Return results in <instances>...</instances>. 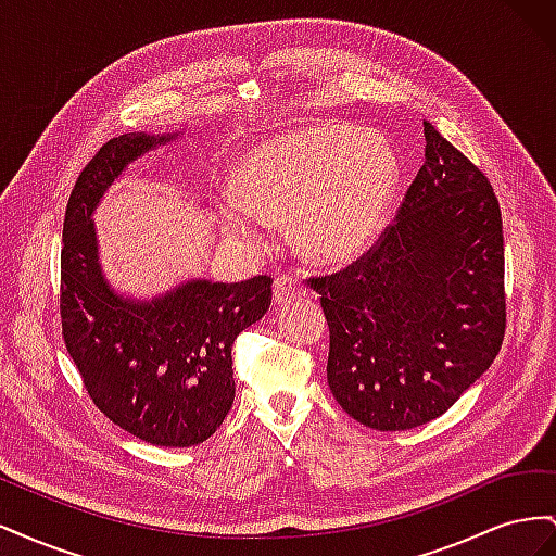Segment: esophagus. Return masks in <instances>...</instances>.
<instances>
[{"label": "esophagus", "instance_id": "esophagus-1", "mask_svg": "<svg viewBox=\"0 0 556 556\" xmlns=\"http://www.w3.org/2000/svg\"><path fill=\"white\" fill-rule=\"evenodd\" d=\"M306 294L304 282H299V278L294 276H280L274 282V301L276 304H288L292 299H299Z\"/></svg>", "mask_w": 556, "mask_h": 556}]
</instances>
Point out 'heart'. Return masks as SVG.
I'll use <instances>...</instances> for the list:
<instances>
[{
    "mask_svg": "<svg viewBox=\"0 0 556 556\" xmlns=\"http://www.w3.org/2000/svg\"><path fill=\"white\" fill-rule=\"evenodd\" d=\"M396 176L394 150L374 134L350 125L301 129L250 150L241 190L220 197L217 220L231 239L266 250L271 217H292L308 257L343 262L376 241Z\"/></svg>",
    "mask_w": 556,
    "mask_h": 556,
    "instance_id": "1",
    "label": "heart"
}]
</instances>
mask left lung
Here are the masks:
<instances>
[{
    "label": "left lung",
    "instance_id": "1",
    "mask_svg": "<svg viewBox=\"0 0 556 556\" xmlns=\"http://www.w3.org/2000/svg\"><path fill=\"white\" fill-rule=\"evenodd\" d=\"M425 141L422 169L378 243L339 274L308 278L329 325V390L378 431L443 415L506 333L498 199L429 123Z\"/></svg>",
    "mask_w": 556,
    "mask_h": 556
}]
</instances>
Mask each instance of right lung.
<instances>
[{"instance_id": "add662e5", "label": "right lung", "mask_w": 556, "mask_h": 556, "mask_svg": "<svg viewBox=\"0 0 556 556\" xmlns=\"http://www.w3.org/2000/svg\"><path fill=\"white\" fill-rule=\"evenodd\" d=\"M178 134H123L80 172L62 229L60 317L66 352L113 425L160 447H192L220 429L233 403L231 345L271 306V278L188 280L137 301L99 264L92 211L127 164Z\"/></svg>"}]
</instances>
